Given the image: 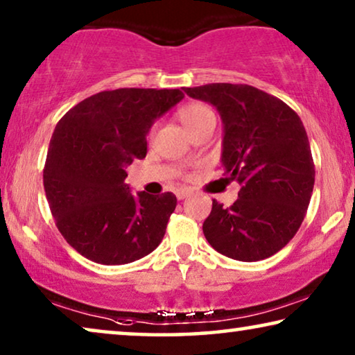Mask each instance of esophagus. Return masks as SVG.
Here are the masks:
<instances>
[{
	"instance_id": "esophagus-1",
	"label": "esophagus",
	"mask_w": 355,
	"mask_h": 355,
	"mask_svg": "<svg viewBox=\"0 0 355 355\" xmlns=\"http://www.w3.org/2000/svg\"><path fill=\"white\" fill-rule=\"evenodd\" d=\"M175 194H177V198H178L180 200H182V199H184V198H188V196L191 194V191H189L188 188H180V189H177Z\"/></svg>"
}]
</instances>
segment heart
Listing matches in <instances>:
<instances>
[{"label":"heart","instance_id":"heart-1","mask_svg":"<svg viewBox=\"0 0 355 355\" xmlns=\"http://www.w3.org/2000/svg\"><path fill=\"white\" fill-rule=\"evenodd\" d=\"M178 119L180 123L183 124L184 129L188 132H191L196 127H199L200 124L207 123V121H215V114L214 111H211L207 105L204 103H188L184 105L183 108H180L178 111ZM153 130L151 129V135H153Z\"/></svg>","mask_w":355,"mask_h":355}]
</instances>
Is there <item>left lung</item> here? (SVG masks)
<instances>
[{"label": "left lung", "instance_id": "obj_1", "mask_svg": "<svg viewBox=\"0 0 355 355\" xmlns=\"http://www.w3.org/2000/svg\"><path fill=\"white\" fill-rule=\"evenodd\" d=\"M223 119L225 175L241 184L231 207L211 202L202 231L209 244L239 261H260L293 239L314 188V161L300 116L248 84L183 87Z\"/></svg>", "mask_w": 355, "mask_h": 355}]
</instances>
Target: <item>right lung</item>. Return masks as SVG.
Masks as SVG:
<instances>
[{
	"instance_id": "1",
	"label": "right lung",
	"mask_w": 355,
	"mask_h": 355,
	"mask_svg": "<svg viewBox=\"0 0 355 355\" xmlns=\"http://www.w3.org/2000/svg\"><path fill=\"white\" fill-rule=\"evenodd\" d=\"M184 97L180 89L103 91L57 123L42 182L57 228L87 260L125 264L161 244L177 198L132 196L125 167L146 156L153 123Z\"/></svg>"
}]
</instances>
